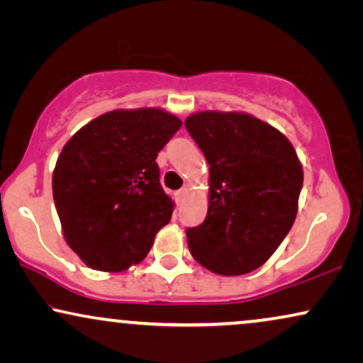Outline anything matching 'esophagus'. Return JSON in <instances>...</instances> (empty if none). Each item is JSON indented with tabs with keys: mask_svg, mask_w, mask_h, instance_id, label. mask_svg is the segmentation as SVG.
<instances>
[{
	"mask_svg": "<svg viewBox=\"0 0 363 363\" xmlns=\"http://www.w3.org/2000/svg\"><path fill=\"white\" fill-rule=\"evenodd\" d=\"M186 196H187V187H182V189H179L176 192V201L177 202H182V199H184Z\"/></svg>",
	"mask_w": 363,
	"mask_h": 363,
	"instance_id": "1",
	"label": "esophagus"
}]
</instances>
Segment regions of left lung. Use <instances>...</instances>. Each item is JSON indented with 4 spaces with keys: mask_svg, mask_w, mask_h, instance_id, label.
I'll use <instances>...</instances> for the list:
<instances>
[{
    "mask_svg": "<svg viewBox=\"0 0 363 363\" xmlns=\"http://www.w3.org/2000/svg\"><path fill=\"white\" fill-rule=\"evenodd\" d=\"M186 129L209 164V209L187 229L197 262L242 275L267 262L296 220L303 171L291 141L247 113L201 111Z\"/></svg>",
    "mask_w": 363,
    "mask_h": 363,
    "instance_id": "obj_1",
    "label": "left lung"
}]
</instances>
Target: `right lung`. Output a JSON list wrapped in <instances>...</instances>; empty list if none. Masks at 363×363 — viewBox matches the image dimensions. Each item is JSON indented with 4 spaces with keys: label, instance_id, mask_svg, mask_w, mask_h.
I'll use <instances>...</instances> for the list:
<instances>
[{
    "label": "right lung",
    "instance_id": "1",
    "mask_svg": "<svg viewBox=\"0 0 363 363\" xmlns=\"http://www.w3.org/2000/svg\"><path fill=\"white\" fill-rule=\"evenodd\" d=\"M181 125L164 109H114L65 144L52 197L67 245L88 267L123 272L139 264L171 220L156 157Z\"/></svg>",
    "mask_w": 363,
    "mask_h": 363
}]
</instances>
